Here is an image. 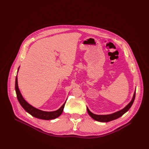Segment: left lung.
<instances>
[{"mask_svg":"<svg viewBox=\"0 0 149 149\" xmlns=\"http://www.w3.org/2000/svg\"><path fill=\"white\" fill-rule=\"evenodd\" d=\"M135 92L136 91L134 92V97H133L132 100L125 107L124 109H121V110L118 111V112H116L113 113L112 114H109V115H96L92 113L89 110V109L87 107V111L89 113V115L92 117V118L95 120L96 121H100V122H104V123H106V122H109V121H111L114 120H116L117 118H120L121 117L123 114H124L126 112H127L129 109L131 107L132 105L134 103V101L135 100Z\"/></svg>","mask_w":149,"mask_h":149,"instance_id":"obj_1","label":"left lung"}]
</instances>
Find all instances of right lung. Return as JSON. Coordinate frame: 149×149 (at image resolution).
<instances>
[{
	"mask_svg": "<svg viewBox=\"0 0 149 149\" xmlns=\"http://www.w3.org/2000/svg\"><path fill=\"white\" fill-rule=\"evenodd\" d=\"M19 68H18L19 70ZM18 72V71H17ZM15 92H16L17 98L19 101V103L22 106V107L25 109V110L29 113L30 115H32L33 116L36 117V118L42 119V120H53L58 117L63 111V109L66 103H65L61 106V107L58 109V110L53 112H45L41 110H39L38 109H36L30 105L25 100V99L23 98L21 93L18 87V83H17V77L16 76L15 78Z\"/></svg>",
	"mask_w": 149,
	"mask_h": 149,
	"instance_id": "add662e5",
	"label": "right lung"
}]
</instances>
